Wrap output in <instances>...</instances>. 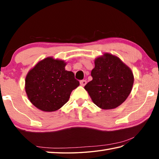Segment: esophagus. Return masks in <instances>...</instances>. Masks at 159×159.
<instances>
[{
	"mask_svg": "<svg viewBox=\"0 0 159 159\" xmlns=\"http://www.w3.org/2000/svg\"><path fill=\"white\" fill-rule=\"evenodd\" d=\"M86 83H87V81H86L85 80H81L80 81V84L82 86H85L86 85Z\"/></svg>",
	"mask_w": 159,
	"mask_h": 159,
	"instance_id": "esophagus-1",
	"label": "esophagus"
}]
</instances>
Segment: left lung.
I'll return each mask as SVG.
<instances>
[{"label": "left lung", "mask_w": 159, "mask_h": 159, "mask_svg": "<svg viewBox=\"0 0 159 159\" xmlns=\"http://www.w3.org/2000/svg\"><path fill=\"white\" fill-rule=\"evenodd\" d=\"M93 80L85 85L93 102L99 108H116L132 90L134 77L130 69L116 56L105 53L95 60Z\"/></svg>", "instance_id": "1"}]
</instances>
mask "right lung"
Wrapping results in <instances>:
<instances>
[{
  "instance_id": "obj_1",
  "label": "right lung",
  "mask_w": 159,
  "mask_h": 159,
  "mask_svg": "<svg viewBox=\"0 0 159 159\" xmlns=\"http://www.w3.org/2000/svg\"><path fill=\"white\" fill-rule=\"evenodd\" d=\"M62 60L48 57L39 61L26 77L25 90L29 99L38 109L55 111L68 102L79 85L72 71H66Z\"/></svg>"
}]
</instances>
